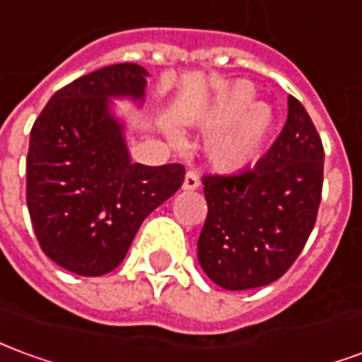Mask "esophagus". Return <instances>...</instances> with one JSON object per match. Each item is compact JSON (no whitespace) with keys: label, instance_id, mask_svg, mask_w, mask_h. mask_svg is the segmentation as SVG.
Returning <instances> with one entry per match:
<instances>
[{"label":"esophagus","instance_id":"esophagus-1","mask_svg":"<svg viewBox=\"0 0 362 362\" xmlns=\"http://www.w3.org/2000/svg\"><path fill=\"white\" fill-rule=\"evenodd\" d=\"M199 188V178L198 174L194 170H189L186 176H184V184H182V189H198Z\"/></svg>","mask_w":362,"mask_h":362}]
</instances>
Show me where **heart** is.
Segmentation results:
<instances>
[{
  "label": "heart",
  "instance_id": "heart-1",
  "mask_svg": "<svg viewBox=\"0 0 362 362\" xmlns=\"http://www.w3.org/2000/svg\"><path fill=\"white\" fill-rule=\"evenodd\" d=\"M252 98L251 86L235 82L198 117L207 127H221L207 143V156L219 170L233 173L251 164L269 135L272 111L267 103H251ZM168 137L180 141L174 131H168Z\"/></svg>",
  "mask_w": 362,
  "mask_h": 362
}]
</instances>
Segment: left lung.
I'll list each match as a JSON object with an SVG mask.
<instances>
[{
	"label": "left lung",
	"mask_w": 362,
	"mask_h": 362,
	"mask_svg": "<svg viewBox=\"0 0 362 362\" xmlns=\"http://www.w3.org/2000/svg\"><path fill=\"white\" fill-rule=\"evenodd\" d=\"M322 186V139L304 105L288 95L286 125L259 163L229 176H204L199 267L225 290L278 280L312 233Z\"/></svg>",
	"instance_id": "8db88e82"
}]
</instances>
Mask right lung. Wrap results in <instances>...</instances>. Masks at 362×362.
I'll return each instance as SVG.
<instances>
[{
  "instance_id": "right-lung-1",
  "label": "right lung",
  "mask_w": 362,
  "mask_h": 362,
  "mask_svg": "<svg viewBox=\"0 0 362 362\" xmlns=\"http://www.w3.org/2000/svg\"><path fill=\"white\" fill-rule=\"evenodd\" d=\"M145 68H100L58 90L31 129L27 207L40 249L80 276L125 259L145 217L176 194L182 164L131 163L113 100L145 102Z\"/></svg>"
}]
</instances>
